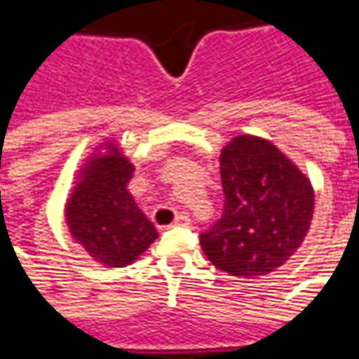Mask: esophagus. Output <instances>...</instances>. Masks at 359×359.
<instances>
[{"label":"esophagus","mask_w":359,"mask_h":359,"mask_svg":"<svg viewBox=\"0 0 359 359\" xmlns=\"http://www.w3.org/2000/svg\"><path fill=\"white\" fill-rule=\"evenodd\" d=\"M187 225H190V217L184 215V213H179V215L175 217V221H172V226H187Z\"/></svg>","instance_id":"1"}]
</instances>
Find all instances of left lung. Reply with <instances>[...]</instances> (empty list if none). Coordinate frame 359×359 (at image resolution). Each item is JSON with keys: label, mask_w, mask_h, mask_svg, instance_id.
<instances>
[{"label": "left lung", "mask_w": 359, "mask_h": 359, "mask_svg": "<svg viewBox=\"0 0 359 359\" xmlns=\"http://www.w3.org/2000/svg\"><path fill=\"white\" fill-rule=\"evenodd\" d=\"M225 210L200 236L217 269L238 278L269 275L290 259L308 236L313 187L285 151L256 134H238L219 156Z\"/></svg>", "instance_id": "1"}]
</instances>
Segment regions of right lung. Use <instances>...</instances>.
<instances>
[{"instance_id":"add662e5","label":"right lung","mask_w":359,"mask_h":359,"mask_svg":"<svg viewBox=\"0 0 359 359\" xmlns=\"http://www.w3.org/2000/svg\"><path fill=\"white\" fill-rule=\"evenodd\" d=\"M134 165L115 138L95 144L73 175L65 202L69 234L95 264L126 267L157 238V231L128 192Z\"/></svg>"}]
</instances>
